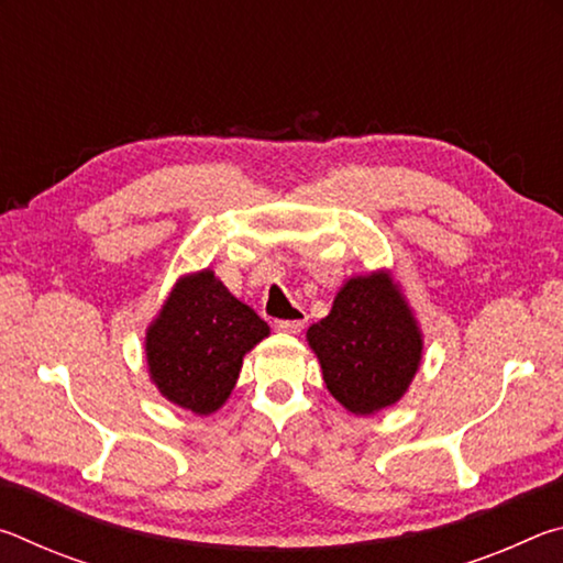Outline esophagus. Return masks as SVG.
Returning <instances> with one entry per match:
<instances>
[{"label": "esophagus", "mask_w": 563, "mask_h": 563, "mask_svg": "<svg viewBox=\"0 0 563 563\" xmlns=\"http://www.w3.org/2000/svg\"><path fill=\"white\" fill-rule=\"evenodd\" d=\"M302 325H305V316L298 318V320H278V322H275V330L285 332V335H298Z\"/></svg>", "instance_id": "1"}]
</instances>
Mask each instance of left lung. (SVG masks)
Listing matches in <instances>:
<instances>
[{
  "label": "left lung",
  "instance_id": "8db88e82",
  "mask_svg": "<svg viewBox=\"0 0 563 563\" xmlns=\"http://www.w3.org/2000/svg\"><path fill=\"white\" fill-rule=\"evenodd\" d=\"M330 395L352 415L399 402L422 362V332L389 273L355 275L308 330Z\"/></svg>",
  "mask_w": 563,
  "mask_h": 563
}]
</instances>
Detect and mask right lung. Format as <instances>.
<instances>
[{
    "instance_id": "obj_1",
    "label": "right lung",
    "mask_w": 563,
    "mask_h": 563,
    "mask_svg": "<svg viewBox=\"0 0 563 563\" xmlns=\"http://www.w3.org/2000/svg\"><path fill=\"white\" fill-rule=\"evenodd\" d=\"M268 335V322L213 271L184 275L146 330L151 379L168 402L211 415L231 397L245 352Z\"/></svg>"
}]
</instances>
